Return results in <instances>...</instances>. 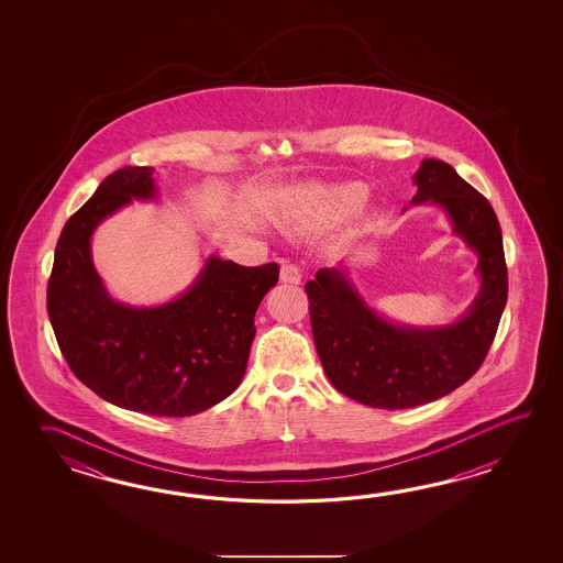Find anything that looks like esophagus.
<instances>
[{
    "mask_svg": "<svg viewBox=\"0 0 563 563\" xmlns=\"http://www.w3.org/2000/svg\"><path fill=\"white\" fill-rule=\"evenodd\" d=\"M279 279H282L284 284H296V286H298L299 282H301V272H299L298 265H282V272H279Z\"/></svg>",
    "mask_w": 563,
    "mask_h": 563,
    "instance_id": "esophagus-1",
    "label": "esophagus"
}]
</instances>
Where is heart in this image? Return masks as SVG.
I'll return each mask as SVG.
<instances>
[{"label":"heart","instance_id":"heart-1","mask_svg":"<svg viewBox=\"0 0 563 563\" xmlns=\"http://www.w3.org/2000/svg\"><path fill=\"white\" fill-rule=\"evenodd\" d=\"M368 189L362 183H340L318 187L310 192L308 203L296 216L289 217V228L298 233H311L350 216L364 203Z\"/></svg>","mask_w":563,"mask_h":563}]
</instances>
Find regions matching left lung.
Instances as JSON below:
<instances>
[{
	"label": "left lung",
	"mask_w": 563,
	"mask_h": 563,
	"mask_svg": "<svg viewBox=\"0 0 563 563\" xmlns=\"http://www.w3.org/2000/svg\"><path fill=\"white\" fill-rule=\"evenodd\" d=\"M412 205H437L453 233L477 253V298L446 325H402L360 296L346 267H323L306 284L311 332L335 390L366 407L412 408L453 393L478 371L507 303L501 228L489 201L451 165L424 158Z\"/></svg>",
	"instance_id": "1"
}]
</instances>
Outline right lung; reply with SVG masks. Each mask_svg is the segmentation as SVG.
Returning <instances> with one entry per match:
<instances>
[{
  "label": "right lung",
  "instance_id": "add662e5",
  "mask_svg": "<svg viewBox=\"0 0 563 563\" xmlns=\"http://www.w3.org/2000/svg\"><path fill=\"white\" fill-rule=\"evenodd\" d=\"M155 168L108 175L62 229L48 282V316L80 383L110 405L153 417H191L241 384L265 294L279 265L243 267L211 255L179 298L136 308L117 301L96 272L90 240L120 207L155 199Z\"/></svg>",
  "mask_w": 563,
  "mask_h": 563
}]
</instances>
